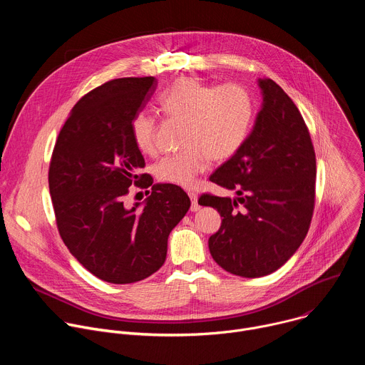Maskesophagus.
<instances>
[{
  "mask_svg": "<svg viewBox=\"0 0 365 365\" xmlns=\"http://www.w3.org/2000/svg\"><path fill=\"white\" fill-rule=\"evenodd\" d=\"M187 195H189V197H190V200H192V205H190V211L192 212H196V211H199V203H197V195L195 193V192H192V190H189L187 192Z\"/></svg>",
  "mask_w": 365,
  "mask_h": 365,
  "instance_id": "esophagus-1",
  "label": "esophagus"
}]
</instances>
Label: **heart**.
Instances as JSON below:
<instances>
[{"mask_svg": "<svg viewBox=\"0 0 365 365\" xmlns=\"http://www.w3.org/2000/svg\"><path fill=\"white\" fill-rule=\"evenodd\" d=\"M158 103L165 115L183 120L180 144L185 147L154 165L155 178L176 186H192L210 159L221 162L234 155L248 138L254 120L252 98L238 83L214 86L180 78ZM130 131L141 153L154 151L155 120L150 114H135Z\"/></svg>", "mask_w": 365, "mask_h": 365, "instance_id": "obj_1", "label": "heart"}]
</instances>
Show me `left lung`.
Masks as SVG:
<instances>
[{
  "label": "left lung",
  "mask_w": 365,
  "mask_h": 365,
  "mask_svg": "<svg viewBox=\"0 0 365 365\" xmlns=\"http://www.w3.org/2000/svg\"><path fill=\"white\" fill-rule=\"evenodd\" d=\"M263 107L242 147L210 180L237 196L203 193L199 203L222 217L207 245L228 273L262 277L280 269L303 242L314 215L317 158L304 120L272 79H258Z\"/></svg>",
  "instance_id": "obj_1"
}]
</instances>
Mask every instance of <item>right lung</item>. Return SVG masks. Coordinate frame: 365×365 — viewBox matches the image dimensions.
I'll return each mask as SVG.
<instances>
[{
	"instance_id": "right-lung-1",
	"label": "right lung",
	"mask_w": 365,
	"mask_h": 365,
	"mask_svg": "<svg viewBox=\"0 0 365 365\" xmlns=\"http://www.w3.org/2000/svg\"><path fill=\"white\" fill-rule=\"evenodd\" d=\"M158 88V79L120 78L83 95L56 140L48 189L59 234L78 262L98 279L127 284L158 272L168 238L190 207L186 192L153 185L130 125ZM152 186L143 207L123 203L129 186Z\"/></svg>"
}]
</instances>
